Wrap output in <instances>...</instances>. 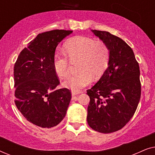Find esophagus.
<instances>
[{"label":"esophagus","instance_id":"34e87169","mask_svg":"<svg viewBox=\"0 0 155 155\" xmlns=\"http://www.w3.org/2000/svg\"><path fill=\"white\" fill-rule=\"evenodd\" d=\"M78 94H80V92H75V91H72V95H73V96H75V95H77Z\"/></svg>","mask_w":155,"mask_h":155}]
</instances>
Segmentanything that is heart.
<instances>
[{
    "label": "heart",
    "instance_id": "obj_1",
    "mask_svg": "<svg viewBox=\"0 0 155 155\" xmlns=\"http://www.w3.org/2000/svg\"><path fill=\"white\" fill-rule=\"evenodd\" d=\"M64 52H58L54 59L56 73L61 78L70 74V60H79L78 73L70 76L64 85L75 92H78L92 82L93 77L98 79L109 65L110 49L103 41H96L87 37H75L68 40L64 45Z\"/></svg>",
    "mask_w": 155,
    "mask_h": 155
}]
</instances>
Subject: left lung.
Listing matches in <instances>:
<instances>
[{
  "instance_id": "left-lung-1",
  "label": "left lung",
  "mask_w": 155,
  "mask_h": 155,
  "mask_svg": "<svg viewBox=\"0 0 155 155\" xmlns=\"http://www.w3.org/2000/svg\"><path fill=\"white\" fill-rule=\"evenodd\" d=\"M110 49L109 66L100 80L87 90L90 101L88 125L102 133L115 132L134 115L141 96L140 67L132 48L106 31L92 30Z\"/></svg>"
}]
</instances>
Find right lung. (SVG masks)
<instances>
[{"mask_svg":"<svg viewBox=\"0 0 155 155\" xmlns=\"http://www.w3.org/2000/svg\"><path fill=\"white\" fill-rule=\"evenodd\" d=\"M72 31L54 29L39 34L15 63V104L23 116L37 127L56 126L66 114L71 91L55 90L60 80L54 71V59L58 43Z\"/></svg>","mask_w":155,"mask_h":155,"instance_id":"1","label":"right lung"}]
</instances>
